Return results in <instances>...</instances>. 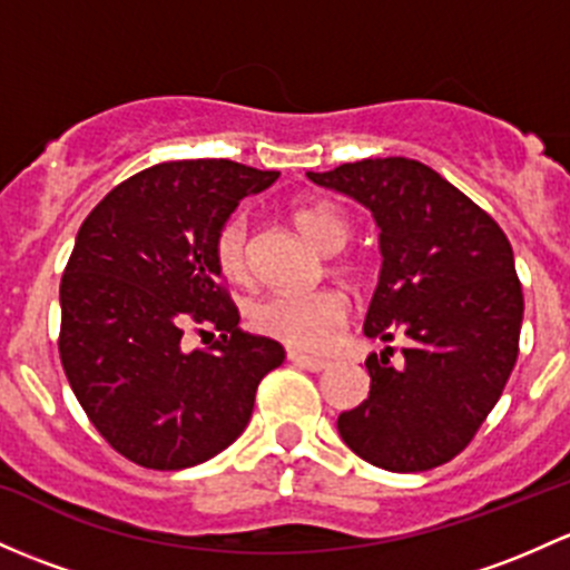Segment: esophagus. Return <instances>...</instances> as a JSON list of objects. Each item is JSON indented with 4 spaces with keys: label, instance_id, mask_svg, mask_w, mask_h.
Here are the masks:
<instances>
[{
    "label": "esophagus",
    "instance_id": "34e87169",
    "mask_svg": "<svg viewBox=\"0 0 570 570\" xmlns=\"http://www.w3.org/2000/svg\"><path fill=\"white\" fill-rule=\"evenodd\" d=\"M289 361L295 363V365H301V368H308V371H325V368H331V361H325V357L303 355V352H289Z\"/></svg>",
    "mask_w": 570,
    "mask_h": 570
}]
</instances>
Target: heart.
<instances>
[{
	"instance_id": "heart-1",
	"label": "heart",
	"mask_w": 570,
	"mask_h": 570,
	"mask_svg": "<svg viewBox=\"0 0 570 570\" xmlns=\"http://www.w3.org/2000/svg\"><path fill=\"white\" fill-rule=\"evenodd\" d=\"M297 229L303 232L316 248L338 250L352 235V220L338 205L325 199H303L292 207ZM213 256L218 269L232 281H243L248 275V215L232 213L215 229ZM344 292L325 286L316 292H278L259 301L250 311V322L259 333L281 341L286 346L305 352L327 350L338 335L346 320Z\"/></svg>"
}]
</instances>
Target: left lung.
<instances>
[{"mask_svg": "<svg viewBox=\"0 0 570 570\" xmlns=\"http://www.w3.org/2000/svg\"><path fill=\"white\" fill-rule=\"evenodd\" d=\"M374 213L382 275L365 314L368 338H412L368 355V399L338 415L357 456L423 472L459 456L500 401L519 357L524 295L505 232L421 160L365 158L308 171Z\"/></svg>", "mask_w": 570, "mask_h": 570, "instance_id": "obj_1", "label": "left lung"}]
</instances>
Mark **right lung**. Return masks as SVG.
<instances>
[{"mask_svg":"<svg viewBox=\"0 0 570 570\" xmlns=\"http://www.w3.org/2000/svg\"><path fill=\"white\" fill-rule=\"evenodd\" d=\"M278 171L171 160L119 183L87 215L59 284V357L106 442L147 470H185L243 434L284 346L245 333L213 256L215 229ZM222 335L188 351L184 335Z\"/></svg>","mask_w":570,"mask_h":570,"instance_id":"right-lung-1","label":"right lung"}]
</instances>
